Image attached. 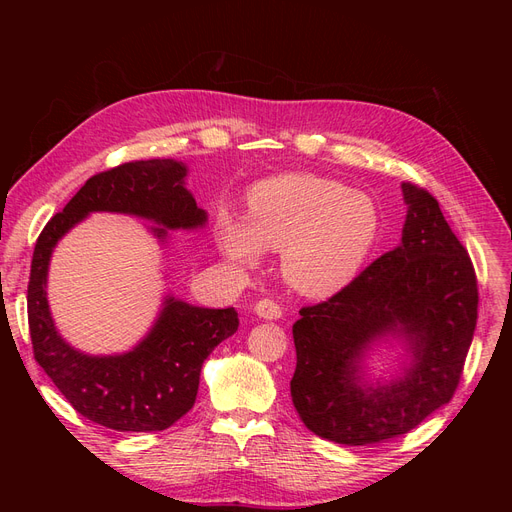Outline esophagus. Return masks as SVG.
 <instances>
[{"mask_svg":"<svg viewBox=\"0 0 512 512\" xmlns=\"http://www.w3.org/2000/svg\"><path fill=\"white\" fill-rule=\"evenodd\" d=\"M254 314L258 318H265V320H277V318H282V307L271 299H262L254 305Z\"/></svg>","mask_w":512,"mask_h":512,"instance_id":"34e87169","label":"esophagus"}]
</instances>
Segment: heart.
<instances>
[{"label":"heart","instance_id":"heart-1","mask_svg":"<svg viewBox=\"0 0 512 512\" xmlns=\"http://www.w3.org/2000/svg\"><path fill=\"white\" fill-rule=\"evenodd\" d=\"M245 205V218L218 215V250L241 269L258 267L265 250L282 252L286 282L305 297H331L346 288L380 237L374 198L327 177L262 179L247 192Z\"/></svg>","mask_w":512,"mask_h":512}]
</instances>
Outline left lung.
<instances>
[{
	"instance_id": "8db88e82",
	"label": "left lung",
	"mask_w": 512,
	"mask_h": 512,
	"mask_svg": "<svg viewBox=\"0 0 512 512\" xmlns=\"http://www.w3.org/2000/svg\"><path fill=\"white\" fill-rule=\"evenodd\" d=\"M401 192V243L292 324V404L309 431L337 444L399 438L448 404L474 337L478 288L466 247L429 192L412 183ZM380 345L402 350L391 379L366 374Z\"/></svg>"
}]
</instances>
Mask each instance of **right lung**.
Instances as JSON below:
<instances>
[{
  "instance_id": "right-lung-1",
  "label": "right lung",
  "mask_w": 512,
  "mask_h": 512,
  "mask_svg": "<svg viewBox=\"0 0 512 512\" xmlns=\"http://www.w3.org/2000/svg\"><path fill=\"white\" fill-rule=\"evenodd\" d=\"M188 166L177 160H138L87 179L64 211L36 241L27 286V316L34 356L59 393L89 421L117 431H162L190 412L200 369L213 348L235 335V307H198L166 292L147 335L117 354H87L68 344L55 327L46 284L57 243L91 213H123L147 220L166 245L170 230L207 224L194 194L185 188Z\"/></svg>"
}]
</instances>
